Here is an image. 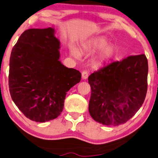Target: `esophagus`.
<instances>
[{
    "instance_id": "obj_1",
    "label": "esophagus",
    "mask_w": 158,
    "mask_h": 158,
    "mask_svg": "<svg viewBox=\"0 0 158 158\" xmlns=\"http://www.w3.org/2000/svg\"><path fill=\"white\" fill-rule=\"evenodd\" d=\"M88 76H89V72H87V71H82V73H81V77H82L83 79H87V77H88Z\"/></svg>"
}]
</instances>
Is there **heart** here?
I'll return each mask as SVG.
<instances>
[{
    "mask_svg": "<svg viewBox=\"0 0 158 158\" xmlns=\"http://www.w3.org/2000/svg\"><path fill=\"white\" fill-rule=\"evenodd\" d=\"M87 49L91 52H101L99 57V63H102L112 59L117 55V49L115 46L108 45V42L103 39H98L94 40L89 43L87 47ZM71 54L75 57H79V53L76 48L71 49Z\"/></svg>",
    "mask_w": 158,
    "mask_h": 158,
    "instance_id": "b5f03b06",
    "label": "heart"
}]
</instances>
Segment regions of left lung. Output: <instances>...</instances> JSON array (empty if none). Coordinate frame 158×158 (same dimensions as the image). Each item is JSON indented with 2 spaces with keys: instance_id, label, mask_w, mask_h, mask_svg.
I'll return each instance as SVG.
<instances>
[{
  "instance_id": "obj_1",
  "label": "left lung",
  "mask_w": 158,
  "mask_h": 158,
  "mask_svg": "<svg viewBox=\"0 0 158 158\" xmlns=\"http://www.w3.org/2000/svg\"><path fill=\"white\" fill-rule=\"evenodd\" d=\"M147 75L144 54L112 62L89 75V112L94 120L109 126L128 121L144 101Z\"/></svg>"
}]
</instances>
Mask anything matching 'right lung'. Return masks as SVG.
Listing matches in <instances>:
<instances>
[{
  "mask_svg": "<svg viewBox=\"0 0 158 158\" xmlns=\"http://www.w3.org/2000/svg\"><path fill=\"white\" fill-rule=\"evenodd\" d=\"M55 33L52 27L24 31L10 57L11 98L26 117L37 123L57 118L68 91L81 80L79 71L59 60L60 42Z\"/></svg>",
  "mask_w": 158,
  "mask_h": 158,
  "instance_id": "obj_1",
  "label": "right lung"
}]
</instances>
